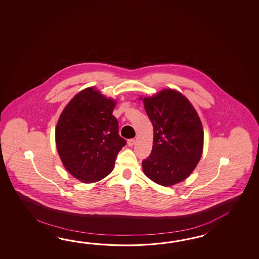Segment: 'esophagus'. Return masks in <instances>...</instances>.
I'll return each mask as SVG.
<instances>
[{
	"label": "esophagus",
	"instance_id": "esophagus-1",
	"mask_svg": "<svg viewBox=\"0 0 259 259\" xmlns=\"http://www.w3.org/2000/svg\"><path fill=\"white\" fill-rule=\"evenodd\" d=\"M135 144V140L134 139H130V140H127V145L130 146V147H132Z\"/></svg>",
	"mask_w": 259,
	"mask_h": 259
}]
</instances>
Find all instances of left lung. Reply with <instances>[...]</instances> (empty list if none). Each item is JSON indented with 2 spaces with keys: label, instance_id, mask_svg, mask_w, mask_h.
Segmentation results:
<instances>
[{
  "label": "left lung",
  "instance_id": "1",
  "mask_svg": "<svg viewBox=\"0 0 259 259\" xmlns=\"http://www.w3.org/2000/svg\"><path fill=\"white\" fill-rule=\"evenodd\" d=\"M143 104L154 127L153 149L143 161L144 174L165 187L184 181L203 153L204 131L197 112L171 89L143 98Z\"/></svg>",
  "mask_w": 259,
  "mask_h": 259
}]
</instances>
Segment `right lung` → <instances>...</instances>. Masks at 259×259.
<instances>
[{"instance_id":"right-lung-1","label":"right lung","mask_w":259,"mask_h":259,"mask_svg":"<svg viewBox=\"0 0 259 259\" xmlns=\"http://www.w3.org/2000/svg\"><path fill=\"white\" fill-rule=\"evenodd\" d=\"M116 101L87 88L66 105L55 128L58 154L67 171L90 183L109 175L116 155L126 145L112 115Z\"/></svg>"}]
</instances>
